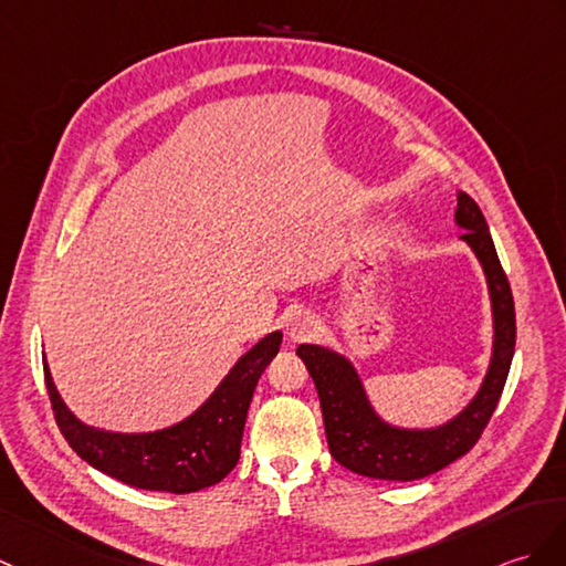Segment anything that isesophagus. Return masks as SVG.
Masks as SVG:
<instances>
[{"mask_svg":"<svg viewBox=\"0 0 566 566\" xmlns=\"http://www.w3.org/2000/svg\"><path fill=\"white\" fill-rule=\"evenodd\" d=\"M321 331V323L315 321V315L311 313H296L292 321H289V337L294 343H306V339L315 337Z\"/></svg>","mask_w":566,"mask_h":566,"instance_id":"obj_1","label":"esophagus"}]
</instances>
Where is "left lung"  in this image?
Instances as JSON below:
<instances>
[{
    "label": "left lung",
    "mask_w": 566,
    "mask_h": 566,
    "mask_svg": "<svg viewBox=\"0 0 566 566\" xmlns=\"http://www.w3.org/2000/svg\"><path fill=\"white\" fill-rule=\"evenodd\" d=\"M455 221L465 229L461 239L475 251L488 274L494 311V352L480 392L449 424L424 431L390 427L371 410L361 380L345 357L318 345H298L296 349L318 390L331 453L339 465L357 475L410 482L439 472L478 443L502 398L516 347L514 296L488 221L465 192H458Z\"/></svg>",
    "instance_id": "1"
}]
</instances>
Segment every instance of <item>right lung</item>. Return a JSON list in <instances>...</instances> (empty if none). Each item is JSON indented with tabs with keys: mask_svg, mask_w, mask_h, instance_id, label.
Instances as JSON below:
<instances>
[{
	"mask_svg": "<svg viewBox=\"0 0 566 566\" xmlns=\"http://www.w3.org/2000/svg\"><path fill=\"white\" fill-rule=\"evenodd\" d=\"M280 345V331L262 337L235 361L200 410L176 427L151 433H113L82 424L57 396L43 364L52 415L76 455L129 488L174 494L212 488L239 463L253 390Z\"/></svg>",
	"mask_w": 566,
	"mask_h": 566,
	"instance_id": "add662e5",
	"label": "right lung"
}]
</instances>
